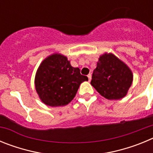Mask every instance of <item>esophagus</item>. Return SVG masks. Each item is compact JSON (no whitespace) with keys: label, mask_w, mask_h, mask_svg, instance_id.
Here are the masks:
<instances>
[{"label":"esophagus","mask_w":153,"mask_h":153,"mask_svg":"<svg viewBox=\"0 0 153 153\" xmlns=\"http://www.w3.org/2000/svg\"><path fill=\"white\" fill-rule=\"evenodd\" d=\"M88 76L89 81H90V80H91V76H92L91 74H88V76Z\"/></svg>","instance_id":"34e87169"}]
</instances>
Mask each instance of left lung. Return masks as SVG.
I'll return each mask as SVG.
<instances>
[{"label":"left lung","instance_id":"obj_1","mask_svg":"<svg viewBox=\"0 0 153 153\" xmlns=\"http://www.w3.org/2000/svg\"><path fill=\"white\" fill-rule=\"evenodd\" d=\"M132 78V71L126 63L113 53H104L99 58L90 83L106 99L120 100L126 95Z\"/></svg>","mask_w":153,"mask_h":153}]
</instances>
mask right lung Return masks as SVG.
<instances>
[{
	"label": "right lung",
	"instance_id": "right-lung-1",
	"mask_svg": "<svg viewBox=\"0 0 153 153\" xmlns=\"http://www.w3.org/2000/svg\"><path fill=\"white\" fill-rule=\"evenodd\" d=\"M88 80L78 67H73L67 56L54 53L40 63L35 76V88L47 106H66L75 97L79 86Z\"/></svg>",
	"mask_w": 153,
	"mask_h": 153
}]
</instances>
